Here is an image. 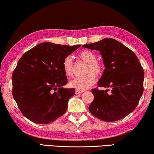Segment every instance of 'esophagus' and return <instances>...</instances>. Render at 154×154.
Masks as SVG:
<instances>
[{
  "label": "esophagus",
  "instance_id": "1",
  "mask_svg": "<svg viewBox=\"0 0 154 154\" xmlns=\"http://www.w3.org/2000/svg\"><path fill=\"white\" fill-rule=\"evenodd\" d=\"M83 92H84V91H83V90H79V89L75 90V94H80Z\"/></svg>",
  "mask_w": 154,
  "mask_h": 154
}]
</instances>
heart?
<instances>
[{
    "instance_id": "heart-1",
    "label": "heart",
    "mask_w": 154,
    "mask_h": 154,
    "mask_svg": "<svg viewBox=\"0 0 154 154\" xmlns=\"http://www.w3.org/2000/svg\"><path fill=\"white\" fill-rule=\"evenodd\" d=\"M79 59L88 63L85 73L86 75L81 77H77L70 80L69 87L79 90H85L91 87L96 82V75L103 72L104 67L96 60V55L89 50H82L79 54ZM63 68L65 74L68 77H72L74 74V65L71 57H67L63 63Z\"/></svg>"
}]
</instances>
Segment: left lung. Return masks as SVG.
I'll return each instance as SVG.
<instances>
[{
	"instance_id": "obj_1",
	"label": "left lung",
	"mask_w": 154,
	"mask_h": 154,
	"mask_svg": "<svg viewBox=\"0 0 154 154\" xmlns=\"http://www.w3.org/2000/svg\"><path fill=\"white\" fill-rule=\"evenodd\" d=\"M98 50L105 69L97 85L108 89H93L94 100L89 105L91 114L102 121L112 122L126 117L137 106L143 93L144 71L134 52L112 38L82 45Z\"/></svg>"
}]
</instances>
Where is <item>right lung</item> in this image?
Listing matches in <instances>:
<instances>
[{
    "instance_id": "obj_1",
    "label": "right lung",
    "mask_w": 154,
    "mask_h": 154,
    "mask_svg": "<svg viewBox=\"0 0 154 154\" xmlns=\"http://www.w3.org/2000/svg\"><path fill=\"white\" fill-rule=\"evenodd\" d=\"M81 45L39 44L22 55L12 74V94L25 117L39 124L54 122L66 112L75 89L67 83L63 63Z\"/></svg>"
}]
</instances>
